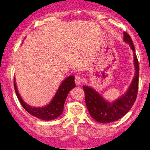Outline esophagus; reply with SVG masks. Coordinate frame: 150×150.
<instances>
[{
	"instance_id": "esophagus-1",
	"label": "esophagus",
	"mask_w": 150,
	"mask_h": 150,
	"mask_svg": "<svg viewBox=\"0 0 150 150\" xmlns=\"http://www.w3.org/2000/svg\"><path fill=\"white\" fill-rule=\"evenodd\" d=\"M74 81H75L76 84L78 85V86L81 85V84H82V78H81L80 76H76L75 77Z\"/></svg>"
}]
</instances>
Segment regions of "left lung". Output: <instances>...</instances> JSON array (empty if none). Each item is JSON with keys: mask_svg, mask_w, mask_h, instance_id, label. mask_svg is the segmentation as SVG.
Masks as SVG:
<instances>
[{"mask_svg": "<svg viewBox=\"0 0 150 150\" xmlns=\"http://www.w3.org/2000/svg\"><path fill=\"white\" fill-rule=\"evenodd\" d=\"M124 40L128 43L134 51V66L136 73L127 92L114 102L105 100L100 94L92 88L83 86L85 93V102L90 116L100 123H110L117 121L131 109L136 100L138 90L139 67L135 48L128 34L124 32Z\"/></svg>", "mask_w": 150, "mask_h": 150, "instance_id": "8db88e82", "label": "left lung"}]
</instances>
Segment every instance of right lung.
<instances>
[{
    "mask_svg": "<svg viewBox=\"0 0 150 150\" xmlns=\"http://www.w3.org/2000/svg\"><path fill=\"white\" fill-rule=\"evenodd\" d=\"M15 80V79H14ZM76 86L74 82V76H70L63 81L60 84L58 91L54 96L53 99L51 100L50 104L42 108L32 107L23 101L21 96L17 90L15 80L14 81V87L15 90L17 98L19 100L21 105L26 111L28 112L32 116L41 119L42 120H54L57 118L62 114L64 110V105L65 100L67 98L68 93Z\"/></svg>",
    "mask_w": 150,
    "mask_h": 150,
    "instance_id": "obj_1",
    "label": "right lung"
}]
</instances>
